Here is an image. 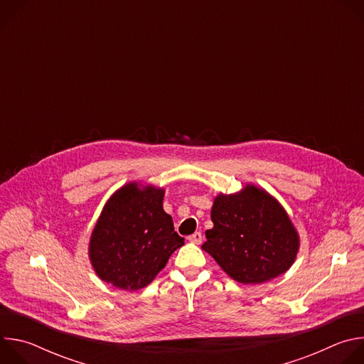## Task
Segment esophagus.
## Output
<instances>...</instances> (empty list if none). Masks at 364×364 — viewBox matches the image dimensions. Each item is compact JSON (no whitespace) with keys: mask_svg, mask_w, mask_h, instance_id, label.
I'll list each match as a JSON object with an SVG mask.
<instances>
[{"mask_svg":"<svg viewBox=\"0 0 364 364\" xmlns=\"http://www.w3.org/2000/svg\"><path fill=\"white\" fill-rule=\"evenodd\" d=\"M191 243H196V245H200L201 243V240H203V236H201V233L200 232H196V233H193V235H190L188 237H187Z\"/></svg>","mask_w":364,"mask_h":364,"instance_id":"1","label":"esophagus"}]
</instances>
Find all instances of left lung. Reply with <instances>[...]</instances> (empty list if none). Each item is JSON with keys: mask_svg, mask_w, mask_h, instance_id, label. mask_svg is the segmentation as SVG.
<instances>
[{"mask_svg": "<svg viewBox=\"0 0 364 364\" xmlns=\"http://www.w3.org/2000/svg\"><path fill=\"white\" fill-rule=\"evenodd\" d=\"M212 222L201 247L237 282H267L295 261L298 233L282 205L261 188L247 186L237 194L218 196Z\"/></svg>", "mask_w": 364, "mask_h": 364, "instance_id": "8db88e82", "label": "left lung"}]
</instances>
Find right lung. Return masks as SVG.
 Returning a JSON list of instances; mask_svg holds the SVG:
<instances>
[{"instance_id": "add662e5", "label": "right lung", "mask_w": 364, "mask_h": 364, "mask_svg": "<svg viewBox=\"0 0 364 364\" xmlns=\"http://www.w3.org/2000/svg\"><path fill=\"white\" fill-rule=\"evenodd\" d=\"M164 190L129 183L105 204L92 232L89 256L97 277L117 288L146 287L184 245L163 209Z\"/></svg>"}]
</instances>
